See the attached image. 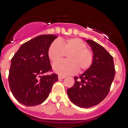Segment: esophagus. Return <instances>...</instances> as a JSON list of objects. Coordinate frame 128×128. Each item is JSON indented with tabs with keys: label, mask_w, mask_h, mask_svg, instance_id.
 <instances>
[{
	"label": "esophagus",
	"mask_w": 128,
	"mask_h": 128,
	"mask_svg": "<svg viewBox=\"0 0 128 128\" xmlns=\"http://www.w3.org/2000/svg\"><path fill=\"white\" fill-rule=\"evenodd\" d=\"M64 78H65V76H60V75L58 76L59 80H62V79H64Z\"/></svg>",
	"instance_id": "34e87169"
}]
</instances>
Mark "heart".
I'll return each mask as SVG.
<instances>
[{"mask_svg":"<svg viewBox=\"0 0 128 128\" xmlns=\"http://www.w3.org/2000/svg\"><path fill=\"white\" fill-rule=\"evenodd\" d=\"M86 44L82 40L72 38L63 40H55L48 48V56L54 63L62 60L66 54L68 60L63 61L54 65L57 73L63 75L76 74L90 67L94 62V53L87 48Z\"/></svg>","mask_w":128,"mask_h":128,"instance_id":"b5f03b06","label":"heart"}]
</instances>
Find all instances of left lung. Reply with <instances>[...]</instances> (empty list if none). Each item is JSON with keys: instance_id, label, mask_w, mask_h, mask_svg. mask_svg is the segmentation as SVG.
I'll use <instances>...</instances> for the list:
<instances>
[{"instance_id": "8db88e82", "label": "left lung", "mask_w": 128, "mask_h": 128, "mask_svg": "<svg viewBox=\"0 0 128 128\" xmlns=\"http://www.w3.org/2000/svg\"><path fill=\"white\" fill-rule=\"evenodd\" d=\"M94 53L92 66L80 77H74V86L67 89L69 99L80 108L98 105L109 93L115 74L114 58L102 46L87 40Z\"/></svg>"}]
</instances>
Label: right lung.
Masks as SVG:
<instances>
[{
  "label": "right lung",
  "instance_id": "add662e5",
  "mask_svg": "<svg viewBox=\"0 0 128 128\" xmlns=\"http://www.w3.org/2000/svg\"><path fill=\"white\" fill-rule=\"evenodd\" d=\"M43 34L30 40L20 46L11 59L8 81L10 90L22 104H40L48 98L58 75H45L51 71L48 48L57 38Z\"/></svg>",
  "mask_w": 128,
  "mask_h": 128
}]
</instances>
